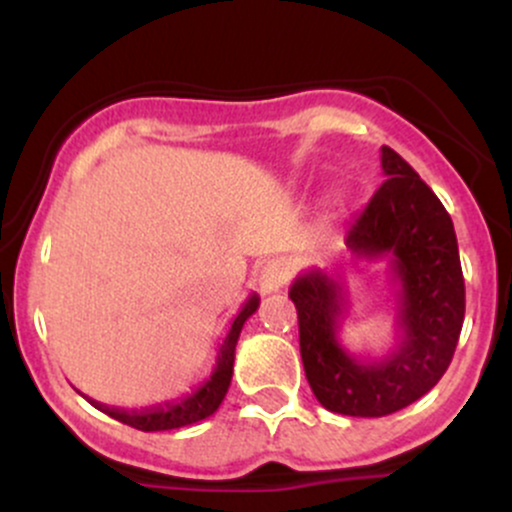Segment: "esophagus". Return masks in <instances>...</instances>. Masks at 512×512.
<instances>
[{"label": "esophagus", "instance_id": "esophagus-1", "mask_svg": "<svg viewBox=\"0 0 512 512\" xmlns=\"http://www.w3.org/2000/svg\"><path fill=\"white\" fill-rule=\"evenodd\" d=\"M291 279V267L284 260H272L262 267L260 272V289L264 293H276L286 286V281Z\"/></svg>", "mask_w": 512, "mask_h": 512}]
</instances>
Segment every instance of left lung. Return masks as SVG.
Returning a JSON list of instances; mask_svg holds the SVG:
<instances>
[{
	"label": "left lung",
	"instance_id": "1",
	"mask_svg": "<svg viewBox=\"0 0 512 512\" xmlns=\"http://www.w3.org/2000/svg\"><path fill=\"white\" fill-rule=\"evenodd\" d=\"M385 182L346 228L354 257L390 267L397 291L395 344L378 358L339 339L349 301L339 276L308 269L291 284L301 358L317 402L344 416H387L424 397L448 370L464 320V279L450 214L416 170L380 149Z\"/></svg>",
	"mask_w": 512,
	"mask_h": 512
}]
</instances>
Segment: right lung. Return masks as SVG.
<instances>
[{
	"instance_id": "1",
	"label": "right lung",
	"mask_w": 512,
	"mask_h": 512,
	"mask_svg": "<svg viewBox=\"0 0 512 512\" xmlns=\"http://www.w3.org/2000/svg\"><path fill=\"white\" fill-rule=\"evenodd\" d=\"M257 308H260V296L252 293L248 301L243 303V308L238 310V315L233 317L231 330H228L226 339H223V344L219 346L216 366L211 370V375L197 387V390H192L190 395L168 399V402L151 404V407H142V409H120V407H110V404L96 402V399L84 395V392L79 390L76 392H79L81 397H86L98 411L113 416V419L122 421V424L139 428V431H173V428L197 424V421L207 419V416H211L221 407L223 397H226L228 385H231V378H233V361H236V344H238L240 330H243L245 320H248Z\"/></svg>"
}]
</instances>
